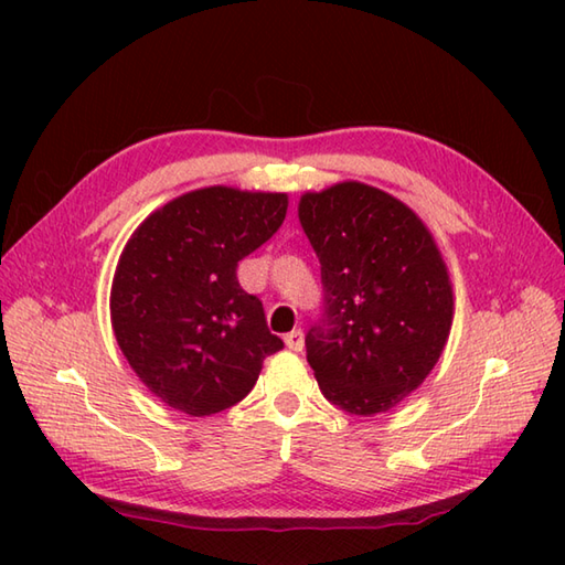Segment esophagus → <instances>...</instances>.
I'll return each instance as SVG.
<instances>
[{
	"label": "esophagus",
	"instance_id": "esophagus-1",
	"mask_svg": "<svg viewBox=\"0 0 565 565\" xmlns=\"http://www.w3.org/2000/svg\"><path fill=\"white\" fill-rule=\"evenodd\" d=\"M284 340H286V347H289V350H294V352L303 350V330H291Z\"/></svg>",
	"mask_w": 565,
	"mask_h": 565
}]
</instances>
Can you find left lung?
<instances>
[{
	"label": "left lung",
	"instance_id": "obj_1",
	"mask_svg": "<svg viewBox=\"0 0 565 565\" xmlns=\"http://www.w3.org/2000/svg\"><path fill=\"white\" fill-rule=\"evenodd\" d=\"M298 221L320 259L322 316L306 356L322 395L371 417L405 401L439 362L454 294L425 223L376 186L303 194Z\"/></svg>",
	"mask_w": 565,
	"mask_h": 565
}]
</instances>
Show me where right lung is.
Segmentation results:
<instances>
[{"instance_id": "obj_1", "label": "right lung", "mask_w": 565, "mask_h": 565, "mask_svg": "<svg viewBox=\"0 0 565 565\" xmlns=\"http://www.w3.org/2000/svg\"><path fill=\"white\" fill-rule=\"evenodd\" d=\"M289 199L231 186L196 189L140 223L111 286L116 342L138 379L174 411L221 413L255 386L284 342L237 262L279 231Z\"/></svg>"}]
</instances>
